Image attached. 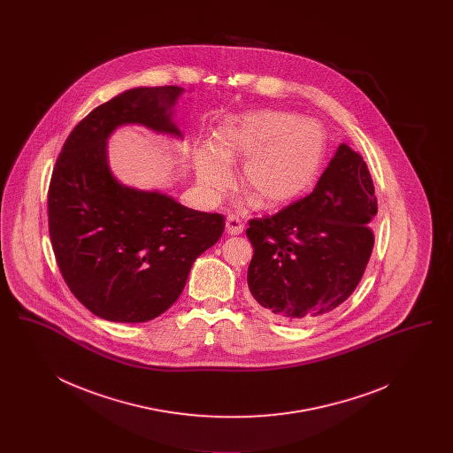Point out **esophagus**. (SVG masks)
<instances>
[{
	"label": "esophagus",
	"instance_id": "esophagus-1",
	"mask_svg": "<svg viewBox=\"0 0 453 453\" xmlns=\"http://www.w3.org/2000/svg\"><path fill=\"white\" fill-rule=\"evenodd\" d=\"M242 220L239 219V216L236 214H229L227 219H226V229H227V233L231 234V236H237V234H241L242 233Z\"/></svg>",
	"mask_w": 453,
	"mask_h": 453
}]
</instances>
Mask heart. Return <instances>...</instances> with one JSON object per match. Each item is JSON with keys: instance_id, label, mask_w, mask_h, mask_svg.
<instances>
[{"instance_id": "1", "label": "heart", "mask_w": 453, "mask_h": 453, "mask_svg": "<svg viewBox=\"0 0 453 453\" xmlns=\"http://www.w3.org/2000/svg\"><path fill=\"white\" fill-rule=\"evenodd\" d=\"M323 154V135L314 124L288 111L259 110L219 130L216 146L195 151L200 188L216 198L233 183L229 161L244 159L241 183L261 205L277 207L301 195L314 178Z\"/></svg>"}]
</instances>
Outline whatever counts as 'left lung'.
<instances>
[{
    "mask_svg": "<svg viewBox=\"0 0 453 453\" xmlns=\"http://www.w3.org/2000/svg\"><path fill=\"white\" fill-rule=\"evenodd\" d=\"M377 196L364 157L342 144L312 194L248 222L251 302L279 323H309L345 302L373 250Z\"/></svg>",
    "mask_w": 453,
    "mask_h": 453,
    "instance_id": "obj_1",
    "label": "left lung"
}]
</instances>
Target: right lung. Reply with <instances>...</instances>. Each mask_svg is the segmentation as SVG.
I'll list each match as a JSON object with an SVG mask.
<instances>
[{"mask_svg":"<svg viewBox=\"0 0 453 453\" xmlns=\"http://www.w3.org/2000/svg\"><path fill=\"white\" fill-rule=\"evenodd\" d=\"M181 93L134 88L111 98L71 130L58 156L47 194L52 250L73 296L102 319L161 316L180 297L195 259L224 233L222 214L122 187L108 170L105 144L117 126L180 135L172 108Z\"/></svg>","mask_w":453,"mask_h":453,"instance_id":"1","label":"right lung"}]
</instances>
